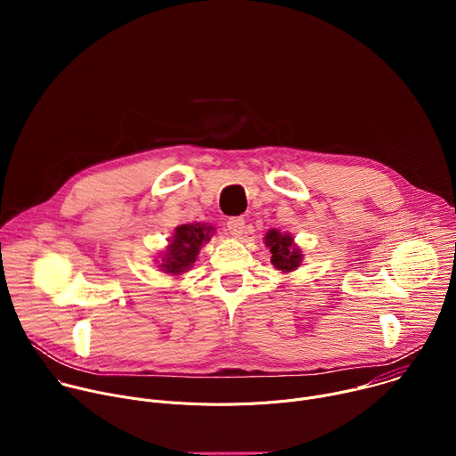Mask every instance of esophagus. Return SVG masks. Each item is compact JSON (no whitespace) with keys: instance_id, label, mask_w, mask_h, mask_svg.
I'll return each instance as SVG.
<instances>
[{"instance_id":"34e87169","label":"esophagus","mask_w":456,"mask_h":456,"mask_svg":"<svg viewBox=\"0 0 456 456\" xmlns=\"http://www.w3.org/2000/svg\"><path fill=\"white\" fill-rule=\"evenodd\" d=\"M243 229H245V220L243 218H231L227 222V231L232 238L243 236Z\"/></svg>"}]
</instances>
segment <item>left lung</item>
Masks as SVG:
<instances>
[{
	"mask_svg": "<svg viewBox=\"0 0 456 456\" xmlns=\"http://www.w3.org/2000/svg\"><path fill=\"white\" fill-rule=\"evenodd\" d=\"M265 245L271 248V264L276 271L283 274L294 273L303 262V250L296 245L294 236L290 232H281L280 229L267 231L264 238Z\"/></svg>",
	"mask_w": 456,
	"mask_h": 456,
	"instance_id": "8db88e82",
	"label": "left lung"
}]
</instances>
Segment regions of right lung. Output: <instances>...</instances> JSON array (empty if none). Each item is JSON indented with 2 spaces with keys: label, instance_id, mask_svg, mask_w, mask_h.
I'll return each instance as SVG.
<instances>
[{
  "label": "right lung",
  "instance_id": "obj_1",
  "mask_svg": "<svg viewBox=\"0 0 456 456\" xmlns=\"http://www.w3.org/2000/svg\"><path fill=\"white\" fill-rule=\"evenodd\" d=\"M213 234L215 227L209 224L194 222L178 225L167 238V245L159 256L160 259H155L159 271L169 276H182L187 273L197 262L202 245L208 243Z\"/></svg>",
  "mask_w": 456,
  "mask_h": 456
}]
</instances>
